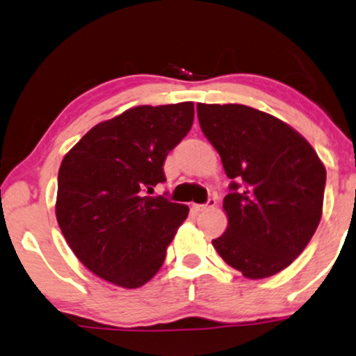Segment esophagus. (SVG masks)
<instances>
[{
    "instance_id": "esophagus-1",
    "label": "esophagus",
    "mask_w": 356,
    "mask_h": 356,
    "mask_svg": "<svg viewBox=\"0 0 356 356\" xmlns=\"http://www.w3.org/2000/svg\"><path fill=\"white\" fill-rule=\"evenodd\" d=\"M214 206H216V199H209L206 204H193L191 206V209H193L194 213H204V211L214 208Z\"/></svg>"
}]
</instances>
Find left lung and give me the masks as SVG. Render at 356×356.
<instances>
[{
	"label": "left lung",
	"instance_id": "1",
	"mask_svg": "<svg viewBox=\"0 0 356 356\" xmlns=\"http://www.w3.org/2000/svg\"><path fill=\"white\" fill-rule=\"evenodd\" d=\"M202 134L232 179L228 228L213 247L247 279L289 267L321 221L326 169L302 135L245 104H197Z\"/></svg>",
	"mask_w": 356,
	"mask_h": 356
}]
</instances>
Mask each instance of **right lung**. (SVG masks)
<instances>
[{"label":"right lung","instance_id":"right-lung-1","mask_svg":"<svg viewBox=\"0 0 356 356\" xmlns=\"http://www.w3.org/2000/svg\"><path fill=\"white\" fill-rule=\"evenodd\" d=\"M194 103L135 106L101 121L58 169L57 222L86 267L124 289L147 284L187 218L186 204L152 197L163 162L189 134Z\"/></svg>","mask_w":356,"mask_h":356}]
</instances>
